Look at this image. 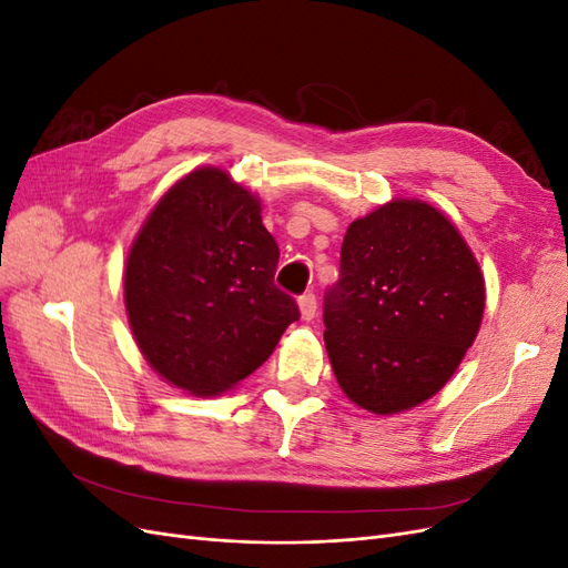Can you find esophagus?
I'll list each match as a JSON object with an SVG mask.
<instances>
[{
  "mask_svg": "<svg viewBox=\"0 0 568 568\" xmlns=\"http://www.w3.org/2000/svg\"><path fill=\"white\" fill-rule=\"evenodd\" d=\"M298 307H301V317L303 320H313L315 313H317V298H315V294H311V291H307V294H303L298 298Z\"/></svg>",
  "mask_w": 568,
  "mask_h": 568,
  "instance_id": "1",
  "label": "esophagus"
}]
</instances>
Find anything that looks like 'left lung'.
Returning <instances> with one entry per match:
<instances>
[{"label": "left lung", "instance_id": "8db88e82", "mask_svg": "<svg viewBox=\"0 0 568 568\" xmlns=\"http://www.w3.org/2000/svg\"><path fill=\"white\" fill-rule=\"evenodd\" d=\"M486 305L484 274L453 222L398 199L351 222L324 294L336 382L374 415H395L448 384Z\"/></svg>", "mask_w": 568, "mask_h": 568}]
</instances>
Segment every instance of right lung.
Masks as SVG:
<instances>
[{"mask_svg": "<svg viewBox=\"0 0 568 568\" xmlns=\"http://www.w3.org/2000/svg\"><path fill=\"white\" fill-rule=\"evenodd\" d=\"M277 263L261 201L217 168L182 178L151 211L125 267L128 317L149 365L194 395L246 379L301 317L274 284Z\"/></svg>", "mask_w": 568, "mask_h": 568, "instance_id": "1", "label": "right lung"}]
</instances>
